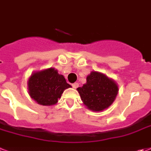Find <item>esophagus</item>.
Listing matches in <instances>:
<instances>
[{"mask_svg": "<svg viewBox=\"0 0 151 151\" xmlns=\"http://www.w3.org/2000/svg\"><path fill=\"white\" fill-rule=\"evenodd\" d=\"M72 87H73L74 88H77L79 87V84H78V83H74V84H72Z\"/></svg>", "mask_w": 151, "mask_h": 151, "instance_id": "34e87169", "label": "esophagus"}]
</instances>
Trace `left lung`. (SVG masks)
Here are the masks:
<instances>
[{"instance_id":"obj_1","label":"left lung","mask_w":151,"mask_h":151,"mask_svg":"<svg viewBox=\"0 0 151 151\" xmlns=\"http://www.w3.org/2000/svg\"><path fill=\"white\" fill-rule=\"evenodd\" d=\"M81 100L93 111H102L114 102L118 94L119 86L113 79L98 71H91L86 83L77 88Z\"/></svg>"}]
</instances>
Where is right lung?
Returning <instances> with one entry per match:
<instances>
[{"label": "right lung", "instance_id": "add662e5", "mask_svg": "<svg viewBox=\"0 0 151 151\" xmlns=\"http://www.w3.org/2000/svg\"><path fill=\"white\" fill-rule=\"evenodd\" d=\"M70 87L53 67L33 72L27 81L30 97L38 104L47 106L57 104L63 91Z\"/></svg>", "mask_w": 151, "mask_h": 151}]
</instances>
